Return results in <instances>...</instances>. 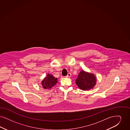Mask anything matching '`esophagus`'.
<instances>
[{
    "mask_svg": "<svg viewBox=\"0 0 130 130\" xmlns=\"http://www.w3.org/2000/svg\"><path fill=\"white\" fill-rule=\"evenodd\" d=\"M71 76V74L70 73H68V75H67V76H66V77L67 78H70Z\"/></svg>",
    "mask_w": 130,
    "mask_h": 130,
    "instance_id": "34e87169",
    "label": "esophagus"
}]
</instances>
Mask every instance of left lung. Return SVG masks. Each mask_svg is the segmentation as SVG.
<instances>
[{"label": "left lung", "mask_w": 130, "mask_h": 130, "mask_svg": "<svg viewBox=\"0 0 130 130\" xmlns=\"http://www.w3.org/2000/svg\"><path fill=\"white\" fill-rule=\"evenodd\" d=\"M96 78L93 73L84 70L80 71L76 80V84L80 89L84 91L89 90L96 85Z\"/></svg>", "instance_id": "8db88e82"}]
</instances>
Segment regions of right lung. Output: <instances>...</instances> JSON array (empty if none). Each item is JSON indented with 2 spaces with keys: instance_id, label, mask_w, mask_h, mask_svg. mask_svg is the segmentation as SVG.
Wrapping results in <instances>:
<instances>
[{
  "instance_id": "right-lung-1",
  "label": "right lung",
  "mask_w": 130,
  "mask_h": 130,
  "mask_svg": "<svg viewBox=\"0 0 130 130\" xmlns=\"http://www.w3.org/2000/svg\"><path fill=\"white\" fill-rule=\"evenodd\" d=\"M57 78H55L52 75L47 74L46 76L42 81L41 85L45 89H50L56 84Z\"/></svg>"
}]
</instances>
